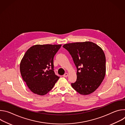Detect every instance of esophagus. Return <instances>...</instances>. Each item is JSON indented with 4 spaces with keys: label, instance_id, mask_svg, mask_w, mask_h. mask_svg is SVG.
<instances>
[{
    "label": "esophagus",
    "instance_id": "34e87169",
    "mask_svg": "<svg viewBox=\"0 0 125 125\" xmlns=\"http://www.w3.org/2000/svg\"><path fill=\"white\" fill-rule=\"evenodd\" d=\"M68 76V74L67 73H65V74L63 75V77H65V78L67 77Z\"/></svg>",
    "mask_w": 125,
    "mask_h": 125
}]
</instances>
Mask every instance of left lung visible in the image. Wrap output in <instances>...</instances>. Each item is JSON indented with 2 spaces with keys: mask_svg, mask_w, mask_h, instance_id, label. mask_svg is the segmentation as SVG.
<instances>
[{
  "mask_svg": "<svg viewBox=\"0 0 125 125\" xmlns=\"http://www.w3.org/2000/svg\"><path fill=\"white\" fill-rule=\"evenodd\" d=\"M77 69L76 81L72 87L82 95L94 92L102 82L106 73V58L103 50L95 43L85 42L64 44Z\"/></svg>",
  "mask_w": 125,
  "mask_h": 125,
  "instance_id": "left-lung-1",
  "label": "left lung"
}]
</instances>
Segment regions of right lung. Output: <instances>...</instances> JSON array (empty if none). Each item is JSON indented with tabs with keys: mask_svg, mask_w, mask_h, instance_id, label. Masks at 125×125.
<instances>
[{
	"mask_svg": "<svg viewBox=\"0 0 125 125\" xmlns=\"http://www.w3.org/2000/svg\"><path fill=\"white\" fill-rule=\"evenodd\" d=\"M61 44H37L25 53L20 65L23 81L34 94L44 95L51 91L59 77L55 74L53 58Z\"/></svg>",
	"mask_w": 125,
	"mask_h": 125,
	"instance_id": "right-lung-1",
	"label": "right lung"
}]
</instances>
